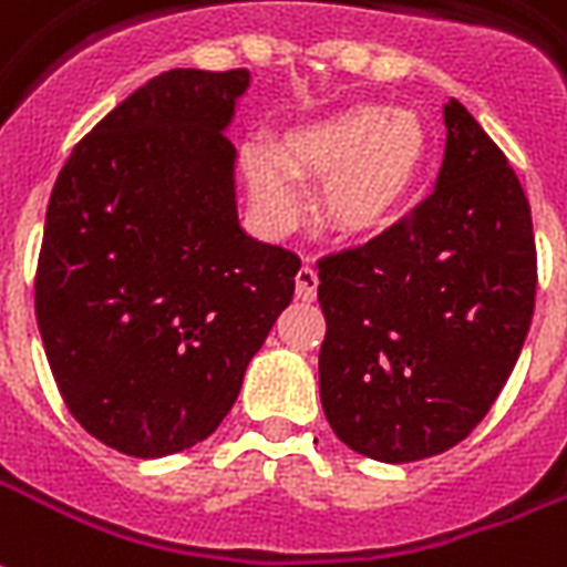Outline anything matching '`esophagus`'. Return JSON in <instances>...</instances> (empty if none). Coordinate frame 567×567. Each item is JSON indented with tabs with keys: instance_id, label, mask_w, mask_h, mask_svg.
Returning <instances> with one entry per match:
<instances>
[{
	"instance_id": "obj_1",
	"label": "esophagus",
	"mask_w": 567,
	"mask_h": 567,
	"mask_svg": "<svg viewBox=\"0 0 567 567\" xmlns=\"http://www.w3.org/2000/svg\"><path fill=\"white\" fill-rule=\"evenodd\" d=\"M297 282V300H303V303H312L316 300V291H318V272L312 264H303L295 276Z\"/></svg>"
}]
</instances>
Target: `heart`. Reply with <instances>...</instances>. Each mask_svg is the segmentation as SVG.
<instances>
[{
  "mask_svg": "<svg viewBox=\"0 0 567 567\" xmlns=\"http://www.w3.org/2000/svg\"><path fill=\"white\" fill-rule=\"evenodd\" d=\"M426 162V128L412 111L351 104L285 134L276 146H249L243 171L251 204L270 230L303 213L300 177L324 179L321 216L342 237L384 228L412 195Z\"/></svg>",
  "mask_w": 567,
  "mask_h": 567,
  "instance_id": "b5f03b06",
  "label": "heart"
}]
</instances>
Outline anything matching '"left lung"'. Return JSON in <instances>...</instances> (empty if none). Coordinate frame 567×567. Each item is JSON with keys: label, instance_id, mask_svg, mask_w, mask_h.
I'll return each instance as SVG.
<instances>
[{"label": "left lung", "instance_id": "1", "mask_svg": "<svg viewBox=\"0 0 567 567\" xmlns=\"http://www.w3.org/2000/svg\"><path fill=\"white\" fill-rule=\"evenodd\" d=\"M435 192L384 234L318 261L321 405L381 463L444 454L484 421L517 363L538 285L532 209L463 104H444Z\"/></svg>", "mask_w": 567, "mask_h": 567}]
</instances>
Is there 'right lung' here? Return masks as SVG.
<instances>
[{
  "mask_svg": "<svg viewBox=\"0 0 567 567\" xmlns=\"http://www.w3.org/2000/svg\"><path fill=\"white\" fill-rule=\"evenodd\" d=\"M249 71L174 69L95 125L50 192L35 318L74 421L120 454L204 442L295 297L300 258L237 221L225 128Z\"/></svg>",
  "mask_w": 567,
  "mask_h": 567,
  "instance_id": "right-lung-1",
  "label": "right lung"
}]
</instances>
